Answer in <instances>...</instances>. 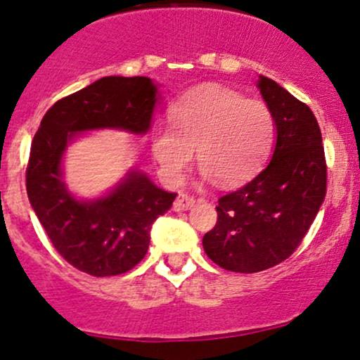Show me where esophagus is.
<instances>
[{"label":"esophagus","instance_id":"obj_1","mask_svg":"<svg viewBox=\"0 0 360 360\" xmlns=\"http://www.w3.org/2000/svg\"><path fill=\"white\" fill-rule=\"evenodd\" d=\"M191 207H195V198L186 195V193H179V196H177L176 201H174V210L183 212V210H189Z\"/></svg>","mask_w":360,"mask_h":360}]
</instances>
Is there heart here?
<instances>
[{"label":"heart","instance_id":"b5f03b06","mask_svg":"<svg viewBox=\"0 0 360 360\" xmlns=\"http://www.w3.org/2000/svg\"><path fill=\"white\" fill-rule=\"evenodd\" d=\"M171 122L150 133L153 160L171 183H179L196 148L207 179L222 188L239 186L262 171L275 141L268 105L222 85L196 86L177 98Z\"/></svg>","mask_w":360,"mask_h":360}]
</instances>
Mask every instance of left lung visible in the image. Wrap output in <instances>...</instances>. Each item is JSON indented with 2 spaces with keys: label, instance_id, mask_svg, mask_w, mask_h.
<instances>
[{
  "label": "left lung",
  "instance_id": "8db88e82",
  "mask_svg": "<svg viewBox=\"0 0 360 360\" xmlns=\"http://www.w3.org/2000/svg\"><path fill=\"white\" fill-rule=\"evenodd\" d=\"M258 89L275 120V148L255 179L222 196L203 250L219 266L256 274L287 259L309 231L326 195L323 138L313 110L271 78Z\"/></svg>",
  "mask_w": 360,
  "mask_h": 360
}]
</instances>
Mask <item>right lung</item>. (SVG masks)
Here are the masks:
<instances>
[{
	"label": "right lung",
	"instance_id": "obj_1",
	"mask_svg": "<svg viewBox=\"0 0 360 360\" xmlns=\"http://www.w3.org/2000/svg\"><path fill=\"white\" fill-rule=\"evenodd\" d=\"M162 101L148 77H104L61 98L42 117L27 167V195L59 255L94 276L121 275L145 258L153 222L176 193L129 167L112 188L82 198L65 183V153L85 133L117 129L147 135Z\"/></svg>",
	"mask_w": 360,
	"mask_h": 360
}]
</instances>
